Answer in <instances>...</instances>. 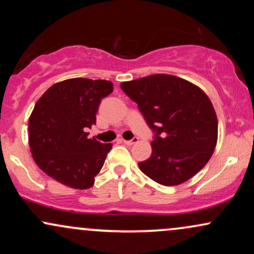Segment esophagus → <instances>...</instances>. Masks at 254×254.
<instances>
[{
	"label": "esophagus",
	"mask_w": 254,
	"mask_h": 254,
	"mask_svg": "<svg viewBox=\"0 0 254 254\" xmlns=\"http://www.w3.org/2000/svg\"><path fill=\"white\" fill-rule=\"evenodd\" d=\"M122 141H123V143H125V144L132 145V144H135L136 142H138V138H137V137H133L132 139H129V141H127V139H122Z\"/></svg>",
	"instance_id": "esophagus-1"
}]
</instances>
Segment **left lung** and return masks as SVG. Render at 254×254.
Wrapping results in <instances>:
<instances>
[{
	"label": "left lung",
	"mask_w": 254,
	"mask_h": 254,
	"mask_svg": "<svg viewBox=\"0 0 254 254\" xmlns=\"http://www.w3.org/2000/svg\"><path fill=\"white\" fill-rule=\"evenodd\" d=\"M155 131L151 156L139 162L147 177L176 186L208 164L217 143V117L210 99L190 81L156 74L121 83Z\"/></svg>",
	"instance_id": "8db88e82"
}]
</instances>
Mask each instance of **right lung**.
<instances>
[{"instance_id": "right-lung-1", "label": "right lung", "mask_w": 254, "mask_h": 254, "mask_svg": "<svg viewBox=\"0 0 254 254\" xmlns=\"http://www.w3.org/2000/svg\"><path fill=\"white\" fill-rule=\"evenodd\" d=\"M112 90L111 81L75 77L55 83L39 98L28 121V143L44 173L68 188H92L112 143L88 138L86 131Z\"/></svg>"}]
</instances>
